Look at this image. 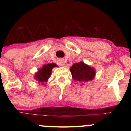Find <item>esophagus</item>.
Listing matches in <instances>:
<instances>
[{"label":"esophagus","instance_id":"1","mask_svg":"<svg viewBox=\"0 0 131 131\" xmlns=\"http://www.w3.org/2000/svg\"><path fill=\"white\" fill-rule=\"evenodd\" d=\"M58 63H59L60 65L63 66V65H64V63H65V62H64V60H63V59H60L59 60H58Z\"/></svg>","mask_w":131,"mask_h":131}]
</instances>
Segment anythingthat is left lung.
I'll list each match as a JSON object with an SVG mask.
<instances>
[{
  "label": "left lung",
  "instance_id": "left-lung-1",
  "mask_svg": "<svg viewBox=\"0 0 131 131\" xmlns=\"http://www.w3.org/2000/svg\"><path fill=\"white\" fill-rule=\"evenodd\" d=\"M70 71L73 79L78 82H86L92 80L95 74L94 68L89 67L84 62L73 64Z\"/></svg>",
  "mask_w": 131,
  "mask_h": 131
}]
</instances>
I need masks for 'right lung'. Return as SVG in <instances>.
Segmentation results:
<instances>
[{
    "label": "right lung",
    "instance_id": "add662e5",
    "mask_svg": "<svg viewBox=\"0 0 131 131\" xmlns=\"http://www.w3.org/2000/svg\"><path fill=\"white\" fill-rule=\"evenodd\" d=\"M55 67H57V65L54 63L44 64L35 74V78L41 83L46 82L50 77L52 68Z\"/></svg>",
    "mask_w": 131,
    "mask_h": 131
}]
</instances>
